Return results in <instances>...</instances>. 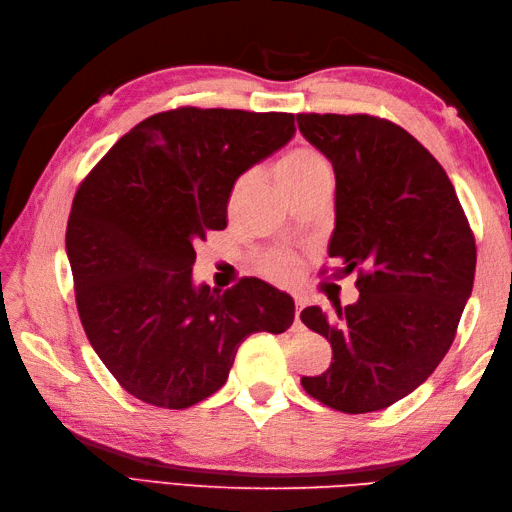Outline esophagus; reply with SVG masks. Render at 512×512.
Listing matches in <instances>:
<instances>
[{
  "label": "esophagus",
  "instance_id": "obj_1",
  "mask_svg": "<svg viewBox=\"0 0 512 512\" xmlns=\"http://www.w3.org/2000/svg\"><path fill=\"white\" fill-rule=\"evenodd\" d=\"M301 310H303V299L297 297V299H295V325H297V328H301V319H299Z\"/></svg>",
  "mask_w": 512,
  "mask_h": 512
}]
</instances>
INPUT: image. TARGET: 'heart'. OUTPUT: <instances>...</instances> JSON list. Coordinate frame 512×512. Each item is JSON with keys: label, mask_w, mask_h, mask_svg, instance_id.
Segmentation results:
<instances>
[{"label": "heart", "mask_w": 512, "mask_h": 512, "mask_svg": "<svg viewBox=\"0 0 512 512\" xmlns=\"http://www.w3.org/2000/svg\"><path fill=\"white\" fill-rule=\"evenodd\" d=\"M321 169H328V165H325V160L317 154V151L295 149V151H290L284 160H281L279 182H281V187H288V184H295L303 178L312 176L314 171H321ZM264 273L270 279L281 281V284H288V281H292L299 275V262L292 255L277 253L273 257H268L264 262Z\"/></svg>", "instance_id": "obj_1"}]
</instances>
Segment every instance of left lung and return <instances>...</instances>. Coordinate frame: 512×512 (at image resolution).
I'll use <instances>...</instances> for the list:
<instances>
[{
  "instance_id": "1",
  "label": "left lung",
  "mask_w": 512,
  "mask_h": 512,
  "mask_svg": "<svg viewBox=\"0 0 512 512\" xmlns=\"http://www.w3.org/2000/svg\"><path fill=\"white\" fill-rule=\"evenodd\" d=\"M303 138L332 162L336 226L328 253L361 295L301 312L332 345L303 376L312 398L367 413L409 396L440 365L475 279V237L440 162L405 129L369 114H297Z\"/></svg>"
}]
</instances>
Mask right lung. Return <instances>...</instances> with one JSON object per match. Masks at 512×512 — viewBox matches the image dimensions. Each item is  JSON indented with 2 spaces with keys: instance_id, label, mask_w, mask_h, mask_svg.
Wrapping results in <instances>:
<instances>
[{
  "instance_id": "right-lung-1",
  "label": "right lung",
  "mask_w": 512,
  "mask_h": 512,
  "mask_svg": "<svg viewBox=\"0 0 512 512\" xmlns=\"http://www.w3.org/2000/svg\"><path fill=\"white\" fill-rule=\"evenodd\" d=\"M284 112L178 107L138 123L74 195L76 308L103 365L147 405L187 409L220 389L253 332H286L295 301L257 277L193 284L195 244L226 228L235 180L295 136Z\"/></svg>"
}]
</instances>
